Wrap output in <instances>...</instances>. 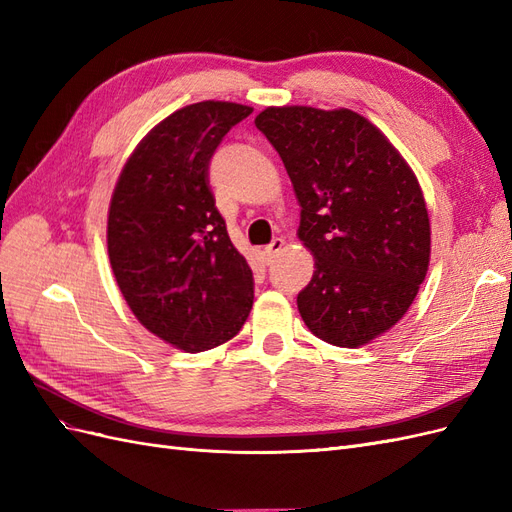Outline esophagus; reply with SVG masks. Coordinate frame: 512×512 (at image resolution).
I'll list each match as a JSON object with an SVG mask.
<instances>
[{"instance_id": "1", "label": "esophagus", "mask_w": 512, "mask_h": 512, "mask_svg": "<svg viewBox=\"0 0 512 512\" xmlns=\"http://www.w3.org/2000/svg\"><path fill=\"white\" fill-rule=\"evenodd\" d=\"M284 250V239H273V243L269 247H265V258L267 262H273L280 252Z\"/></svg>"}]
</instances>
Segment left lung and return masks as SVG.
I'll return each instance as SVG.
<instances>
[{"instance_id":"obj_1","label":"left lung","mask_w":512,"mask_h":512,"mask_svg":"<svg viewBox=\"0 0 512 512\" xmlns=\"http://www.w3.org/2000/svg\"><path fill=\"white\" fill-rule=\"evenodd\" d=\"M256 128L280 153L314 275L297 297L318 339L361 348L404 318L425 282L431 226L414 170L350 108L267 106Z\"/></svg>"}]
</instances>
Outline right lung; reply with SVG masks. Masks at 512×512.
<instances>
[{"label": "right lung", "mask_w": 512, "mask_h": 512, "mask_svg": "<svg viewBox=\"0 0 512 512\" xmlns=\"http://www.w3.org/2000/svg\"><path fill=\"white\" fill-rule=\"evenodd\" d=\"M252 106L205 100L153 126L123 164L106 222L108 260L136 320L183 352L226 344L254 303L247 260L209 188V162Z\"/></svg>", "instance_id": "right-lung-1"}]
</instances>
